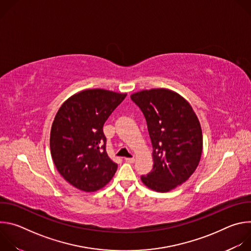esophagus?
<instances>
[{"mask_svg": "<svg viewBox=\"0 0 251 251\" xmlns=\"http://www.w3.org/2000/svg\"><path fill=\"white\" fill-rule=\"evenodd\" d=\"M125 162L127 163H134L135 162V158L132 157V158H125Z\"/></svg>", "mask_w": 251, "mask_h": 251, "instance_id": "34e87169", "label": "esophagus"}]
</instances>
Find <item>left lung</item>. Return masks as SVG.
<instances>
[{"mask_svg":"<svg viewBox=\"0 0 251 251\" xmlns=\"http://www.w3.org/2000/svg\"><path fill=\"white\" fill-rule=\"evenodd\" d=\"M131 99L145 116L153 147V169L141 180L153 191L167 193L185 183L200 163V121L190 103L169 89L142 90Z\"/></svg>","mask_w":251,"mask_h":251,"instance_id":"1","label":"left lung"}]
</instances>
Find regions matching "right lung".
Instances as JSON below:
<instances>
[{
	"instance_id": "1",
	"label": "right lung",
	"mask_w": 251,
	"mask_h": 251,
	"mask_svg": "<svg viewBox=\"0 0 251 251\" xmlns=\"http://www.w3.org/2000/svg\"><path fill=\"white\" fill-rule=\"evenodd\" d=\"M126 93L86 89L69 97L50 130V153L59 174L74 187L95 192L110 182L117 164L106 152L103 125Z\"/></svg>"
}]
</instances>
